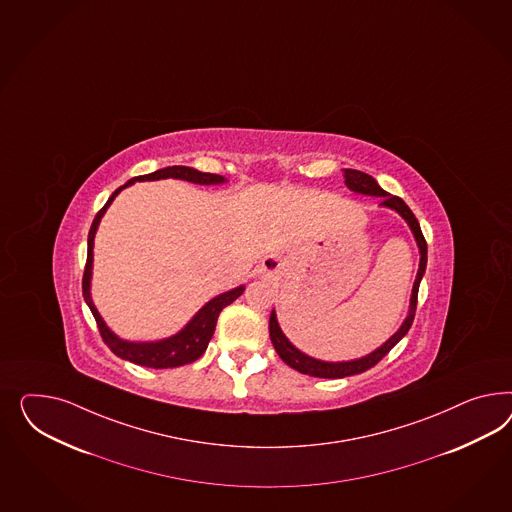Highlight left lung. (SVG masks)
Here are the masks:
<instances>
[{
    "label": "left lung",
    "mask_w": 512,
    "mask_h": 512,
    "mask_svg": "<svg viewBox=\"0 0 512 512\" xmlns=\"http://www.w3.org/2000/svg\"><path fill=\"white\" fill-rule=\"evenodd\" d=\"M344 183L348 189L357 192V194H366V196H380L381 205L383 207H389L396 211L402 219L408 222L413 237L417 241V247L421 252V262H419V271H417V277L413 282V290H411V301H409V312L406 316L404 323L400 325V329L396 331L395 335L391 336L385 344H381L378 350L368 353L361 359H353V361H340V363H329V361H320V359H314V357H308L307 353L297 350L293 346L292 342L286 338V335L282 333L280 325L277 322V314L275 310L271 312V318H269V336H271V342L275 346L280 359L288 366H292L293 370L301 372V374H307V376H314V378H329V380H335V378H346V376H353V374H361L368 368H372L374 365H378L381 359L389 353V351L395 348L396 344L406 336V333L413 323L415 318V308H417V293H419V284L423 280L424 271H426V254H428V247H426V241H424L423 232H421V226H419V220L415 219V215L411 213L406 202L398 196H393L389 192L381 189L378 185V181L372 176H368L365 172H359V170H350L346 168L344 170Z\"/></svg>",
    "instance_id": "1"
}]
</instances>
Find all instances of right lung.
<instances>
[{
	"mask_svg": "<svg viewBox=\"0 0 512 512\" xmlns=\"http://www.w3.org/2000/svg\"><path fill=\"white\" fill-rule=\"evenodd\" d=\"M168 177L185 179V181L196 183V185H220V183L226 181V177L198 172V170L189 168V166H168V168H162V170H157L153 174L129 179L123 187H119L108 198V202L104 204L103 209L93 219L88 235V260H86V269H84V278H82V293H84V299H86L89 310H91V314L97 322L104 344L114 351L117 357L127 359L134 365L147 366V368H176V366L189 365V363H194L196 359H200L204 355V351L207 350V344H209L211 336L215 333V325L219 320L220 310L232 305L235 299L245 292V286H237L230 292L220 293L217 297H213L209 303H205L204 307L194 314V318L179 333L157 340V342H129V340L119 338L116 333H112L108 329V325L104 323L99 310L93 305L91 292H89L91 290V269H93V239L97 234L99 222L103 219L108 205L114 202L117 194L125 187L132 185L134 181H155V179H168Z\"/></svg>",
	"mask_w": 512,
	"mask_h": 512,
	"instance_id": "right-lung-1",
	"label": "right lung"
}]
</instances>
